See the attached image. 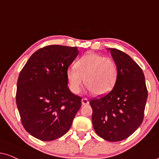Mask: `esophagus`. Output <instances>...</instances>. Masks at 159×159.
<instances>
[{
  "label": "esophagus",
  "mask_w": 159,
  "mask_h": 159,
  "mask_svg": "<svg viewBox=\"0 0 159 159\" xmlns=\"http://www.w3.org/2000/svg\"><path fill=\"white\" fill-rule=\"evenodd\" d=\"M81 103H82V105H83V106H85V105L89 104V101H88L87 98H82Z\"/></svg>",
  "instance_id": "esophagus-1"
}]
</instances>
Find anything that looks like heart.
I'll return each instance as SVG.
<instances>
[{
	"label": "heart",
	"instance_id": "heart-1",
	"mask_svg": "<svg viewBox=\"0 0 159 159\" xmlns=\"http://www.w3.org/2000/svg\"><path fill=\"white\" fill-rule=\"evenodd\" d=\"M74 67L66 71V78L69 87L75 94L81 92L84 81L93 94L104 95L112 90L117 81L116 62L101 55L88 52L75 63Z\"/></svg>",
	"mask_w": 159,
	"mask_h": 159
}]
</instances>
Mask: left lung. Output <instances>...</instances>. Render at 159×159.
Returning <instances> with one entry per match:
<instances>
[{
    "label": "left lung",
    "instance_id": "8db88e82",
    "mask_svg": "<svg viewBox=\"0 0 159 159\" xmlns=\"http://www.w3.org/2000/svg\"><path fill=\"white\" fill-rule=\"evenodd\" d=\"M118 67V78L107 95L90 100L95 133L104 140L120 141L142 123L147 99L144 72L130 56L110 48Z\"/></svg>",
    "mask_w": 159,
    "mask_h": 159
}]
</instances>
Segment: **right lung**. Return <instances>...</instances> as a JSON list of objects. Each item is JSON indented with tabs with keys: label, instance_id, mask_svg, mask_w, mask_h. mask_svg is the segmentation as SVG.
<instances>
[{
	"label": "right lung",
	"instance_id": "right-lung-1",
	"mask_svg": "<svg viewBox=\"0 0 159 159\" xmlns=\"http://www.w3.org/2000/svg\"><path fill=\"white\" fill-rule=\"evenodd\" d=\"M79 53L77 47L50 45L34 52L19 74L16 104L24 129L49 141L69 131L81 98L67 87L66 71Z\"/></svg>",
	"mask_w": 159,
	"mask_h": 159
}]
</instances>
